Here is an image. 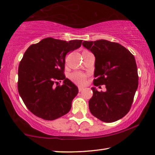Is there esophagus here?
<instances>
[{
    "instance_id": "obj_1",
    "label": "esophagus",
    "mask_w": 155,
    "mask_h": 155,
    "mask_svg": "<svg viewBox=\"0 0 155 155\" xmlns=\"http://www.w3.org/2000/svg\"><path fill=\"white\" fill-rule=\"evenodd\" d=\"M83 90H84V87H78V92H81Z\"/></svg>"
}]
</instances>
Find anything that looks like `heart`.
<instances>
[{
	"label": "heart",
	"instance_id": "heart-1",
	"mask_svg": "<svg viewBox=\"0 0 155 155\" xmlns=\"http://www.w3.org/2000/svg\"><path fill=\"white\" fill-rule=\"evenodd\" d=\"M87 51H84L83 52H87ZM70 78L74 84L78 85H83L86 83V76L80 72H74L70 75Z\"/></svg>",
	"mask_w": 155,
	"mask_h": 155
}]
</instances>
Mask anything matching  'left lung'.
I'll use <instances>...</instances> for the list:
<instances>
[{"label":"left lung","instance_id":"1","mask_svg":"<svg viewBox=\"0 0 155 155\" xmlns=\"http://www.w3.org/2000/svg\"><path fill=\"white\" fill-rule=\"evenodd\" d=\"M83 46L95 57L94 85H105L107 88L105 92H99L92 87L90 110L103 122L118 120L129 111L138 88L134 56L120 44L105 40L84 41Z\"/></svg>","mask_w":155,"mask_h":155}]
</instances>
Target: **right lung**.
Segmentation results:
<instances>
[{"instance_id":"add662e5","label":"right lung","mask_w":155,"mask_h":155,"mask_svg":"<svg viewBox=\"0 0 155 155\" xmlns=\"http://www.w3.org/2000/svg\"><path fill=\"white\" fill-rule=\"evenodd\" d=\"M81 43L80 40L47 38L31 45L24 53L18 65V91L35 115L54 120L70 110L78 90L64 74L65 56ZM62 80L64 84L60 86L58 81Z\"/></svg>"}]
</instances>
